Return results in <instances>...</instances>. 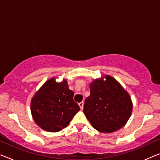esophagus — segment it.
I'll list each match as a JSON object with an SVG mask.
<instances>
[{
    "label": "esophagus",
    "instance_id": "esophagus-1",
    "mask_svg": "<svg viewBox=\"0 0 160 160\" xmlns=\"http://www.w3.org/2000/svg\"><path fill=\"white\" fill-rule=\"evenodd\" d=\"M78 106H79L80 109L82 110V109H83V102H82L78 103Z\"/></svg>",
    "mask_w": 160,
    "mask_h": 160
}]
</instances>
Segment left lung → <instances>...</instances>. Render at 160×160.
Masks as SVG:
<instances>
[{"instance_id": "left-lung-1", "label": "left lung", "mask_w": 160, "mask_h": 160, "mask_svg": "<svg viewBox=\"0 0 160 160\" xmlns=\"http://www.w3.org/2000/svg\"><path fill=\"white\" fill-rule=\"evenodd\" d=\"M89 88L83 113L92 127L100 132L111 133L124 126L131 117L133 104L122 86L111 76L104 75L90 83Z\"/></svg>"}]
</instances>
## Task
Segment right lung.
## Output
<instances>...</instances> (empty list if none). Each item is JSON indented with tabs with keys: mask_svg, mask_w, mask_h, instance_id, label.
Wrapping results in <instances>:
<instances>
[{
	"mask_svg": "<svg viewBox=\"0 0 160 160\" xmlns=\"http://www.w3.org/2000/svg\"><path fill=\"white\" fill-rule=\"evenodd\" d=\"M74 93L66 79L56 82L55 77L43 83L31 102L32 117L41 129L57 132L65 128L80 108L73 101Z\"/></svg>",
	"mask_w": 160,
	"mask_h": 160,
	"instance_id": "add662e5",
	"label": "right lung"
}]
</instances>
